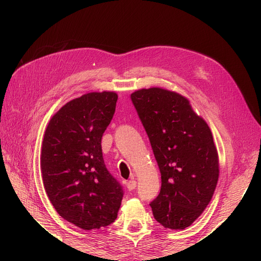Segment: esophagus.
<instances>
[{"mask_svg":"<svg viewBox=\"0 0 261 261\" xmlns=\"http://www.w3.org/2000/svg\"><path fill=\"white\" fill-rule=\"evenodd\" d=\"M126 186H127L128 191H133V189H135V187H136V180L135 179L128 180L127 183H126Z\"/></svg>","mask_w":261,"mask_h":261,"instance_id":"34e87169","label":"esophagus"}]
</instances>
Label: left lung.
Instances as JSON below:
<instances>
[{"label": "left lung", "instance_id": "8db88e82", "mask_svg": "<svg viewBox=\"0 0 261 261\" xmlns=\"http://www.w3.org/2000/svg\"><path fill=\"white\" fill-rule=\"evenodd\" d=\"M161 173V191L151 201L165 228L184 230L207 208L218 183L219 156L212 133L187 98L167 89L130 94Z\"/></svg>", "mask_w": 261, "mask_h": 261}]
</instances>
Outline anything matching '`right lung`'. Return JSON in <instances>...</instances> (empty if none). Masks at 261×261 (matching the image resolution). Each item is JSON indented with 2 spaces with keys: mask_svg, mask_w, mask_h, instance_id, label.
I'll return each mask as SVG.
<instances>
[{
  "mask_svg": "<svg viewBox=\"0 0 261 261\" xmlns=\"http://www.w3.org/2000/svg\"><path fill=\"white\" fill-rule=\"evenodd\" d=\"M116 101L113 91L83 94L63 106L44 133L40 167L45 193L59 215L83 230L114 222L123 199L101 148Z\"/></svg>",
  "mask_w": 261,
  "mask_h": 261,
  "instance_id": "obj_1",
  "label": "right lung"
}]
</instances>
